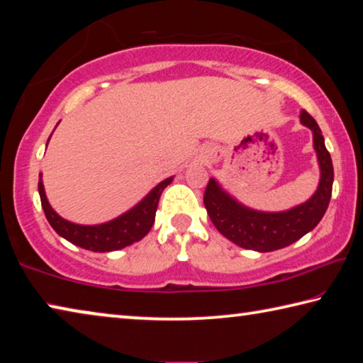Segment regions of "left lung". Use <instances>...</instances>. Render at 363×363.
<instances>
[{
	"label": "left lung",
	"instance_id": "1",
	"mask_svg": "<svg viewBox=\"0 0 363 363\" xmlns=\"http://www.w3.org/2000/svg\"><path fill=\"white\" fill-rule=\"evenodd\" d=\"M300 123L313 133V149L320 165V183L316 191L305 203L287 211L266 213L240 203L222 188L216 178H211L206 186L204 206L211 220L222 235L238 247L259 253L286 248L313 230L325 216L334 180L331 155L313 116L302 110Z\"/></svg>",
	"mask_w": 363,
	"mask_h": 363
}]
</instances>
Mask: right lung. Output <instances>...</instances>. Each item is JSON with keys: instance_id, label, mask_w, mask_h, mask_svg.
<instances>
[{"instance_id": "obj_1", "label": "right lung", "mask_w": 363, "mask_h": 363, "mask_svg": "<svg viewBox=\"0 0 363 363\" xmlns=\"http://www.w3.org/2000/svg\"><path fill=\"white\" fill-rule=\"evenodd\" d=\"M50 141V138H48ZM47 141V144H48ZM38 194H40L42 208L45 213L47 220L53 230L58 233L60 237L68 240L76 247H81L84 250H91L96 253H105V252H115V250H121L125 247H130L135 242L144 238L149 233L150 228L154 225L155 220V211H157L160 194L164 189L170 185L174 177L165 178L159 185H155L150 191L144 196L136 206L128 209L115 219L104 224L96 225H82L74 224V222L66 220L61 217L52 206H50L45 188H43L42 174L38 175Z\"/></svg>"}]
</instances>
